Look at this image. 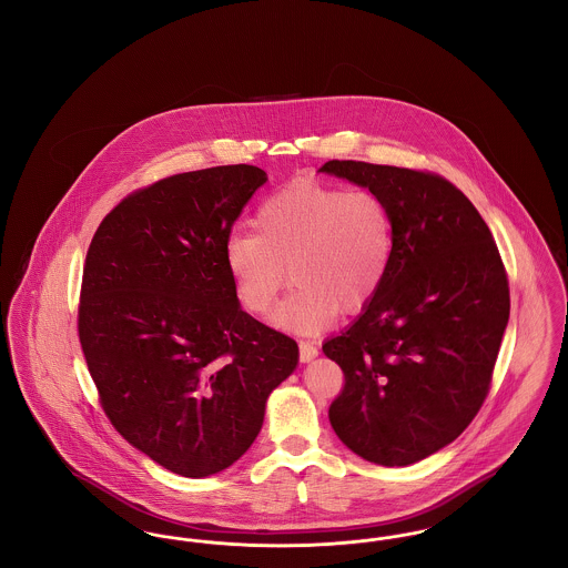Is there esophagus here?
<instances>
[{"instance_id": "1", "label": "esophagus", "mask_w": 568, "mask_h": 568, "mask_svg": "<svg viewBox=\"0 0 568 568\" xmlns=\"http://www.w3.org/2000/svg\"><path fill=\"white\" fill-rule=\"evenodd\" d=\"M317 355H320V347H317V345H313V343H308V341H306V343H304V341L300 343V359H302V362H311V359H315Z\"/></svg>"}]
</instances>
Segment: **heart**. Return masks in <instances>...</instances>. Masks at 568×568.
I'll use <instances>...</instances> for the list:
<instances>
[{
  "label": "heart",
  "instance_id": "heart-1",
  "mask_svg": "<svg viewBox=\"0 0 568 568\" xmlns=\"http://www.w3.org/2000/svg\"><path fill=\"white\" fill-rule=\"evenodd\" d=\"M394 216L373 191L322 181H294L268 195L253 215V232L225 243V266L239 302L268 313L287 287L296 290L272 315L294 334H317L338 311H359L377 296L394 260Z\"/></svg>",
  "mask_w": 568,
  "mask_h": 568
}]
</instances>
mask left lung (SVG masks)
Here are the masks:
<instances>
[{
  "label": "left lung",
  "instance_id": "obj_1",
  "mask_svg": "<svg viewBox=\"0 0 568 568\" xmlns=\"http://www.w3.org/2000/svg\"><path fill=\"white\" fill-rule=\"evenodd\" d=\"M381 195L394 260L364 313L324 353L345 375L329 424L359 458L406 466L468 428L486 400L509 322V278L486 221L428 170L325 162Z\"/></svg>",
  "mask_w": 568,
  "mask_h": 568
}]
</instances>
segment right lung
<instances>
[{
	"label": "right lung",
	"instance_id": "1",
	"mask_svg": "<svg viewBox=\"0 0 568 568\" xmlns=\"http://www.w3.org/2000/svg\"><path fill=\"white\" fill-rule=\"evenodd\" d=\"M266 183L257 165H216L123 197L82 268L79 338L110 424L183 477L232 466L262 430L297 345L244 313L225 243Z\"/></svg>",
	"mask_w": 568,
	"mask_h": 568
}]
</instances>
